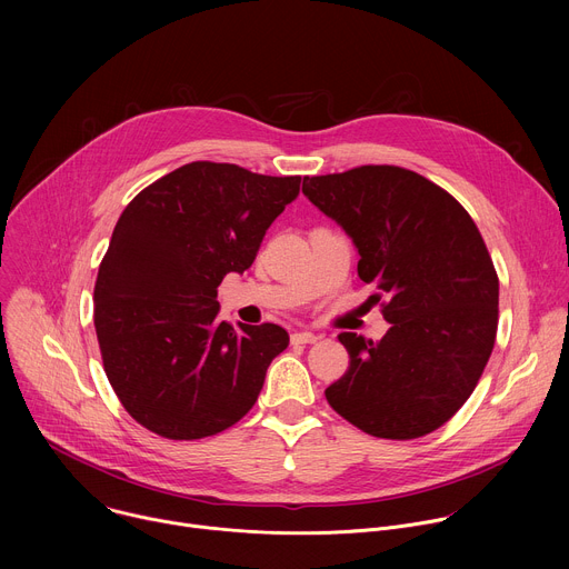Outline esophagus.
Wrapping results in <instances>:
<instances>
[{
	"instance_id": "1",
	"label": "esophagus",
	"mask_w": 569,
	"mask_h": 569,
	"mask_svg": "<svg viewBox=\"0 0 569 569\" xmlns=\"http://www.w3.org/2000/svg\"><path fill=\"white\" fill-rule=\"evenodd\" d=\"M319 340V336L310 333V331H297L292 333V345H315Z\"/></svg>"
}]
</instances>
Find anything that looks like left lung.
<instances>
[{"label": "left lung", "instance_id": "1", "mask_svg": "<svg viewBox=\"0 0 569 569\" xmlns=\"http://www.w3.org/2000/svg\"><path fill=\"white\" fill-rule=\"evenodd\" d=\"M303 196L353 238L358 274L376 283L380 342L340 333L347 373L331 408L380 439H419L450 421L491 358L500 281L468 211L423 176L387 164L303 178Z\"/></svg>", "mask_w": 569, "mask_h": 569}]
</instances>
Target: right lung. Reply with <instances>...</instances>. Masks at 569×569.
<instances>
[{
	"label": "right lung",
	"instance_id": "right-lung-1",
	"mask_svg": "<svg viewBox=\"0 0 569 569\" xmlns=\"http://www.w3.org/2000/svg\"><path fill=\"white\" fill-rule=\"evenodd\" d=\"M299 176H259L191 161L123 209L94 286L106 376L146 430L193 441L218 435L257 402L290 338L277 323L218 319V286L246 272Z\"/></svg>",
	"mask_w": 569,
	"mask_h": 569
}]
</instances>
